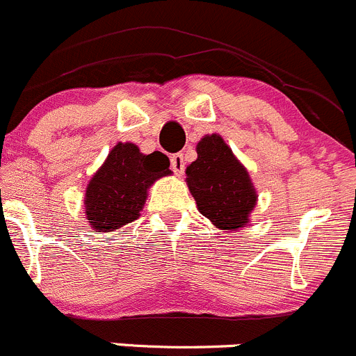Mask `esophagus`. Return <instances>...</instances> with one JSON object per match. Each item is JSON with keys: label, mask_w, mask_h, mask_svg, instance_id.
<instances>
[{"label": "esophagus", "mask_w": 356, "mask_h": 356, "mask_svg": "<svg viewBox=\"0 0 356 356\" xmlns=\"http://www.w3.org/2000/svg\"><path fill=\"white\" fill-rule=\"evenodd\" d=\"M171 170H173L178 177L183 175V171H185V159H183V154H175V156H171Z\"/></svg>", "instance_id": "esophagus-1"}]
</instances>
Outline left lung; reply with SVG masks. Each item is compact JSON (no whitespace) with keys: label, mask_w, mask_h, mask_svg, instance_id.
Segmentation results:
<instances>
[{"label":"left lung","mask_w":356,"mask_h":356,"mask_svg":"<svg viewBox=\"0 0 356 356\" xmlns=\"http://www.w3.org/2000/svg\"><path fill=\"white\" fill-rule=\"evenodd\" d=\"M197 159L186 166V185L197 209L216 228L235 232L251 221L258 202L254 183L221 135H204Z\"/></svg>","instance_id":"obj_1"}]
</instances>
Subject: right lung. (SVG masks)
I'll list each match as a JSON object with an SVG mask.
<instances>
[{
  "label": "right lung",
  "instance_id": "obj_1",
  "mask_svg": "<svg viewBox=\"0 0 356 356\" xmlns=\"http://www.w3.org/2000/svg\"><path fill=\"white\" fill-rule=\"evenodd\" d=\"M170 175V159L163 152L142 154L131 142L115 143L86 185L84 209L90 227L114 232L135 221L150 186Z\"/></svg>",
  "mask_w": 356,
  "mask_h": 356
}]
</instances>
